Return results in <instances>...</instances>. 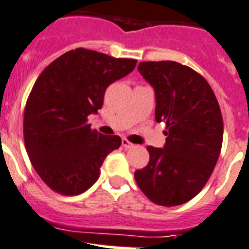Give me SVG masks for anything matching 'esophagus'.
Listing matches in <instances>:
<instances>
[{"instance_id":"obj_1","label":"esophagus","mask_w":249,"mask_h":249,"mask_svg":"<svg viewBox=\"0 0 249 249\" xmlns=\"http://www.w3.org/2000/svg\"><path fill=\"white\" fill-rule=\"evenodd\" d=\"M122 146H123V148H126V149H130V148H132V146H134V144L128 142L127 139H123V140H122Z\"/></svg>"}]
</instances>
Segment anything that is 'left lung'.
<instances>
[{
    "label": "left lung",
    "instance_id": "1",
    "mask_svg": "<svg viewBox=\"0 0 249 249\" xmlns=\"http://www.w3.org/2000/svg\"><path fill=\"white\" fill-rule=\"evenodd\" d=\"M140 74L155 88L156 122L167 131L163 148L146 146L149 162L135 171L142 194L162 207L180 205L203 190L221 153L223 121L209 83L174 61L140 62Z\"/></svg>",
    "mask_w": 249,
    "mask_h": 249
}]
</instances>
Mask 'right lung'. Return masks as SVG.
<instances>
[{
    "label": "right lung",
    "instance_id": "right-lung-1",
    "mask_svg": "<svg viewBox=\"0 0 249 249\" xmlns=\"http://www.w3.org/2000/svg\"><path fill=\"white\" fill-rule=\"evenodd\" d=\"M136 62L78 48L40 74L27 100L23 136L32 166L51 190L65 196L87 191L121 146L119 136L92 130L87 117L103 107L107 87Z\"/></svg>",
    "mask_w": 249,
    "mask_h": 249
}]
</instances>
